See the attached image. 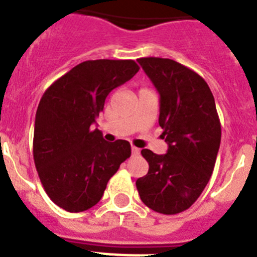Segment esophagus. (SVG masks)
<instances>
[{"label": "esophagus", "instance_id": "34e87169", "mask_svg": "<svg viewBox=\"0 0 257 257\" xmlns=\"http://www.w3.org/2000/svg\"><path fill=\"white\" fill-rule=\"evenodd\" d=\"M131 153H133V156H138V154L140 153V151H139V148H136V147H131Z\"/></svg>", "mask_w": 257, "mask_h": 257}]
</instances>
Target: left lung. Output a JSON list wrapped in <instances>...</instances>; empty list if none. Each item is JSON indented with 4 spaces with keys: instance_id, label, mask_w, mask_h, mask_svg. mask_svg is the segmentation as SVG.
<instances>
[{
    "instance_id": "obj_1",
    "label": "left lung",
    "mask_w": 257,
    "mask_h": 257,
    "mask_svg": "<svg viewBox=\"0 0 257 257\" xmlns=\"http://www.w3.org/2000/svg\"><path fill=\"white\" fill-rule=\"evenodd\" d=\"M139 64L160 94L166 154L143 149L148 174L136 180L145 206L163 215L189 208L207 185L216 162L221 126L206 81L178 61L140 58Z\"/></svg>"
}]
</instances>
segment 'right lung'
<instances>
[{
	"label": "right lung",
	"mask_w": 257,
	"mask_h": 257,
	"mask_svg": "<svg viewBox=\"0 0 257 257\" xmlns=\"http://www.w3.org/2000/svg\"><path fill=\"white\" fill-rule=\"evenodd\" d=\"M139 72L134 60H87L56 79L36 113L33 158L45 192L68 212L100 201L109 179L131 156L130 143H108L94 128L109 92Z\"/></svg>",
	"instance_id": "obj_1"
}]
</instances>
